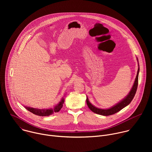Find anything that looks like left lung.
<instances>
[{
    "mask_svg": "<svg viewBox=\"0 0 152 152\" xmlns=\"http://www.w3.org/2000/svg\"><path fill=\"white\" fill-rule=\"evenodd\" d=\"M137 59L138 64L137 75L136 78L135 79L132 87L131 90H130L129 93L127 94V95L124 98H123L121 100H120L119 102H118L117 104L111 106L110 108H107V109H100V108L96 107L95 106H94L93 104H92L90 103V102L88 100V97H86V103H87V105L91 111H92L93 113L99 114V115H104V116H108V115H113V114H114L118 113V111L121 110L123 108L127 106L131 102V101L132 100V99H134V97L135 95V93H136V91L137 90V87H138V75H139V72H140V66H139V63H138V59L137 58Z\"/></svg>",
    "mask_w": 152,
    "mask_h": 152,
    "instance_id": "left-lung-1",
    "label": "left lung"
}]
</instances>
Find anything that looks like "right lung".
Listing matches in <instances>:
<instances>
[{
	"instance_id": "right-lung-1",
	"label": "right lung",
	"mask_w": 152,
	"mask_h": 152,
	"mask_svg": "<svg viewBox=\"0 0 152 152\" xmlns=\"http://www.w3.org/2000/svg\"><path fill=\"white\" fill-rule=\"evenodd\" d=\"M64 103V98L62 97L60 102L56 104L53 107L48 108V109H38V108H34L27 106H24L27 110L33 113L35 115L41 116V117H47L53 114L54 113L59 112L63 106Z\"/></svg>"
}]
</instances>
